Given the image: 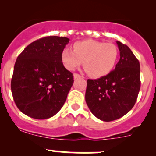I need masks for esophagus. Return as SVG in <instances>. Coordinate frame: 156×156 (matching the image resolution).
I'll use <instances>...</instances> for the list:
<instances>
[{"mask_svg": "<svg viewBox=\"0 0 156 156\" xmlns=\"http://www.w3.org/2000/svg\"><path fill=\"white\" fill-rule=\"evenodd\" d=\"M82 78V76L80 75L79 74H77V73L74 74V78H75V79H78V78Z\"/></svg>", "mask_w": 156, "mask_h": 156, "instance_id": "1", "label": "esophagus"}]
</instances>
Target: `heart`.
Instances as JSON below:
<instances>
[{"label": "heart", "instance_id": "b5f03b06", "mask_svg": "<svg viewBox=\"0 0 156 156\" xmlns=\"http://www.w3.org/2000/svg\"><path fill=\"white\" fill-rule=\"evenodd\" d=\"M73 50L66 48L61 58L64 66L73 71L84 62V69L93 78H101L112 71L119 59V48L115 44L84 40L74 44Z\"/></svg>", "mask_w": 156, "mask_h": 156}]
</instances>
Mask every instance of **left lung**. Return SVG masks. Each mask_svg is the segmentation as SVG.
I'll list each match as a JSON object with an SVG mask.
<instances>
[{
    "mask_svg": "<svg viewBox=\"0 0 156 156\" xmlns=\"http://www.w3.org/2000/svg\"><path fill=\"white\" fill-rule=\"evenodd\" d=\"M120 59L115 70L98 79H88L85 100L97 119L104 122L116 120L134 106L140 89L139 60L127 45L116 42Z\"/></svg>",
    "mask_w": 156,
    "mask_h": 156,
    "instance_id": "1",
    "label": "left lung"
}]
</instances>
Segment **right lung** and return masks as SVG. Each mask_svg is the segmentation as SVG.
<instances>
[{
  "label": "right lung",
  "mask_w": 156,
  "mask_h": 156,
  "mask_svg": "<svg viewBox=\"0 0 156 156\" xmlns=\"http://www.w3.org/2000/svg\"><path fill=\"white\" fill-rule=\"evenodd\" d=\"M68 37L48 36L28 45L17 57L11 91L19 109L35 119L55 115L66 100L73 75L64 67Z\"/></svg>",
  "instance_id": "obj_1"
}]
</instances>
